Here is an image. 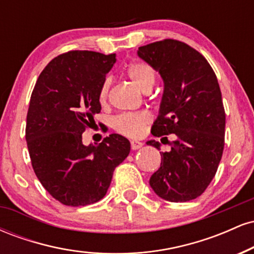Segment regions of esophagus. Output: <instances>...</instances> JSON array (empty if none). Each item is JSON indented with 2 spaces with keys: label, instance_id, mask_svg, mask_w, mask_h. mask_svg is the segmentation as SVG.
I'll use <instances>...</instances> for the list:
<instances>
[{
  "label": "esophagus",
  "instance_id": "1",
  "mask_svg": "<svg viewBox=\"0 0 254 254\" xmlns=\"http://www.w3.org/2000/svg\"><path fill=\"white\" fill-rule=\"evenodd\" d=\"M142 145H143V143H141V142L131 141V149H132V150L139 149V148H142Z\"/></svg>",
  "mask_w": 254,
  "mask_h": 254
}]
</instances>
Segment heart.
Returning a JSON list of instances; mask_svg holds the SVG:
<instances>
[{
	"label": "heart",
	"mask_w": 254,
	"mask_h": 254,
	"mask_svg": "<svg viewBox=\"0 0 254 254\" xmlns=\"http://www.w3.org/2000/svg\"><path fill=\"white\" fill-rule=\"evenodd\" d=\"M127 75L137 89L147 92L151 89L155 82V71L148 64L142 62H133L127 68ZM111 87L110 78H106L99 90V101L106 104ZM150 115L147 112L124 113L113 119V127L122 135L127 137H138L142 135L144 127L149 124Z\"/></svg>",
	"instance_id": "1"
}]
</instances>
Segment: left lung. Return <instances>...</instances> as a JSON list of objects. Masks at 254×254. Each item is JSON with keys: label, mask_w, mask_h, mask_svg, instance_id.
Instances as JSON below:
<instances>
[{"label": "left lung", "mask_w": 254, "mask_h": 254, "mask_svg": "<svg viewBox=\"0 0 254 254\" xmlns=\"http://www.w3.org/2000/svg\"><path fill=\"white\" fill-rule=\"evenodd\" d=\"M139 58L164 80V94L151 133L171 145L149 184L168 202H188L203 193L216 174L224 147L226 113L220 86L208 61L188 44L165 39L141 46ZM174 133L170 142L165 137ZM147 144L160 149L159 142Z\"/></svg>", "instance_id": "left-lung-1"}]
</instances>
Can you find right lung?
<instances>
[{
	"instance_id": "add662e5",
	"label": "right lung",
	"mask_w": 254,
	"mask_h": 254,
	"mask_svg": "<svg viewBox=\"0 0 254 254\" xmlns=\"http://www.w3.org/2000/svg\"><path fill=\"white\" fill-rule=\"evenodd\" d=\"M116 55L69 51L44 68L32 92L26 141L39 182L64 205L83 206L104 198L113 171L130 153V142L112 133L84 145L82 133L101 110L99 90Z\"/></svg>"
}]
</instances>
